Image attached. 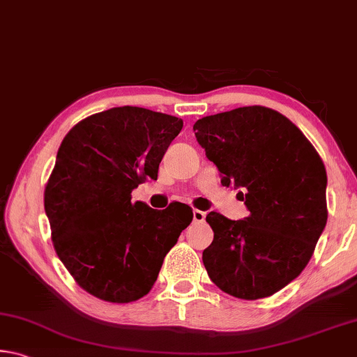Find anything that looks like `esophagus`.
Returning a JSON list of instances; mask_svg holds the SVG:
<instances>
[{
	"mask_svg": "<svg viewBox=\"0 0 357 357\" xmlns=\"http://www.w3.org/2000/svg\"><path fill=\"white\" fill-rule=\"evenodd\" d=\"M204 219H206V213H203V211H198V209L193 211V222L203 223Z\"/></svg>",
	"mask_w": 357,
	"mask_h": 357,
	"instance_id": "esophagus-1",
	"label": "esophagus"
}]
</instances>
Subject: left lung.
I'll use <instances>...</instances> for the list:
<instances>
[{
	"instance_id": "1",
	"label": "left lung",
	"mask_w": 357,
	"mask_h": 357,
	"mask_svg": "<svg viewBox=\"0 0 357 357\" xmlns=\"http://www.w3.org/2000/svg\"><path fill=\"white\" fill-rule=\"evenodd\" d=\"M193 132L222 185L238 189L250 213L244 220L206 215L209 279L239 299L273 296L310 261L328 222L321 157L291 121L259 105L202 118Z\"/></svg>"
}]
</instances>
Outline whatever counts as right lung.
Masks as SVG:
<instances>
[{
	"mask_svg": "<svg viewBox=\"0 0 357 357\" xmlns=\"http://www.w3.org/2000/svg\"><path fill=\"white\" fill-rule=\"evenodd\" d=\"M183 119L140 107H114L74 126L48 179L44 206L55 250L84 291L108 302L143 298L164 258L192 222V208L132 203L157 179Z\"/></svg>",
	"mask_w": 357,
	"mask_h": 357,
	"instance_id": "obj_1",
	"label": "right lung"
}]
</instances>
